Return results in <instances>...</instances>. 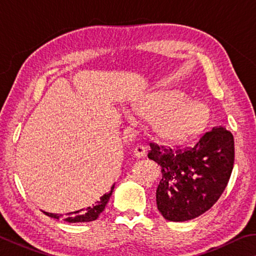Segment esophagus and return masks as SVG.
<instances>
[{
    "mask_svg": "<svg viewBox=\"0 0 256 256\" xmlns=\"http://www.w3.org/2000/svg\"><path fill=\"white\" fill-rule=\"evenodd\" d=\"M133 154L136 156V157H138V158L144 157V156L146 154V148H144V146H141V144L136 146V148L133 149Z\"/></svg>",
    "mask_w": 256,
    "mask_h": 256,
    "instance_id": "obj_1",
    "label": "esophagus"
}]
</instances>
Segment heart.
Masks as SVG:
<instances>
[{"label":"heart","mask_w":256,"mask_h":256,"mask_svg":"<svg viewBox=\"0 0 256 256\" xmlns=\"http://www.w3.org/2000/svg\"><path fill=\"white\" fill-rule=\"evenodd\" d=\"M136 115L148 116L156 138L170 144H183L204 131L210 110L204 102L186 98L180 92H158L134 104Z\"/></svg>","instance_id":"heart-1"}]
</instances>
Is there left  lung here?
Here are the masks:
<instances>
[{"label": "left lung", "mask_w": 256, "mask_h": 256, "mask_svg": "<svg viewBox=\"0 0 256 256\" xmlns=\"http://www.w3.org/2000/svg\"><path fill=\"white\" fill-rule=\"evenodd\" d=\"M148 158L162 167L156 193L160 214L186 222L206 212L222 196L230 178L235 146L230 131L212 128L193 146L180 149L150 142Z\"/></svg>", "instance_id": "1"}]
</instances>
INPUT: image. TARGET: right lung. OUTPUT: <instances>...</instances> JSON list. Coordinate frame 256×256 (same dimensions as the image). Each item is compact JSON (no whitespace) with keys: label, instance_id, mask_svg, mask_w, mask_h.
Instances as JSON below:
<instances>
[{"label":"right lung","instance_id":"1","mask_svg":"<svg viewBox=\"0 0 256 256\" xmlns=\"http://www.w3.org/2000/svg\"><path fill=\"white\" fill-rule=\"evenodd\" d=\"M114 186H115V184L112 186L110 192L104 194V196L99 198L96 203H94L92 206L86 208V209H81L79 211H74V212H70V214H66L68 216L64 220L68 222H72V224L89 222H94V220H96L99 216V214H100L104 211V209H105V206L108 203V200H110V198L112 193V190H114ZM45 214L50 216V218H55V219H58L60 216L55 214H48V212H45Z\"/></svg>","mask_w":256,"mask_h":256}]
</instances>
